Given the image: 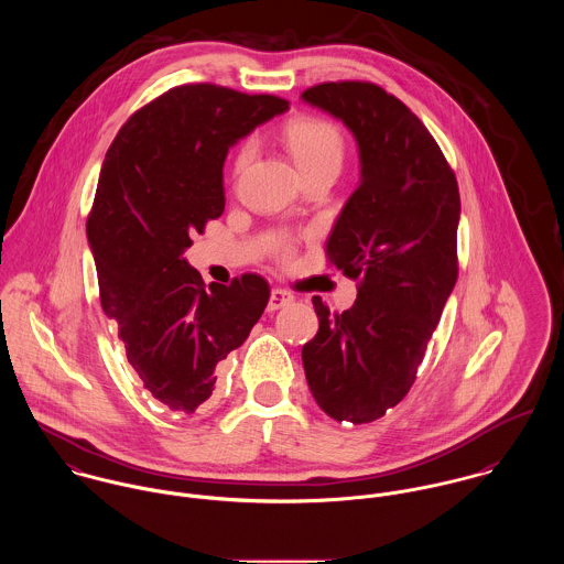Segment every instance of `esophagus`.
Wrapping results in <instances>:
<instances>
[{"label": "esophagus", "mask_w": 564, "mask_h": 564, "mask_svg": "<svg viewBox=\"0 0 564 564\" xmlns=\"http://www.w3.org/2000/svg\"><path fill=\"white\" fill-rule=\"evenodd\" d=\"M293 302V295L289 293V291H284V289H271V295H269V311L273 313V311H280V308H284V306H289Z\"/></svg>", "instance_id": "34e87169"}]
</instances>
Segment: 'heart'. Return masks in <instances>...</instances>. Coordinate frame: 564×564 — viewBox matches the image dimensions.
<instances>
[{
    "instance_id": "1",
    "label": "heart",
    "mask_w": 564,
    "mask_h": 564,
    "mask_svg": "<svg viewBox=\"0 0 564 564\" xmlns=\"http://www.w3.org/2000/svg\"><path fill=\"white\" fill-rule=\"evenodd\" d=\"M284 143L302 175H311L322 169L338 171L343 161V137L338 128L325 119L300 117L284 128ZM253 141H245L239 148L235 169L242 171L253 159Z\"/></svg>"
}]
</instances>
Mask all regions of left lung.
Returning <instances> with one entry per match:
<instances>
[{
	"label": "left lung",
	"instance_id": "1",
	"mask_svg": "<svg viewBox=\"0 0 564 564\" xmlns=\"http://www.w3.org/2000/svg\"><path fill=\"white\" fill-rule=\"evenodd\" d=\"M302 101L343 121L360 177L327 239L329 260L362 278L349 311L313 297L317 336L302 347L315 402L336 421L369 423L410 391L458 278L460 195L425 126L369 82H327Z\"/></svg>",
	"mask_w": 564,
	"mask_h": 564
}]
</instances>
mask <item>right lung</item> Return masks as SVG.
Instances as JSON below:
<instances>
[{"mask_svg": "<svg viewBox=\"0 0 564 564\" xmlns=\"http://www.w3.org/2000/svg\"><path fill=\"white\" fill-rule=\"evenodd\" d=\"M286 110L273 95L177 86L130 117L101 164L86 221L101 308L143 389L173 412L210 400L217 365L269 302L253 273L204 286L184 251L226 208L230 148Z\"/></svg>", "mask_w": 564, "mask_h": 564, "instance_id": "right-lung-1", "label": "right lung"}]
</instances>
